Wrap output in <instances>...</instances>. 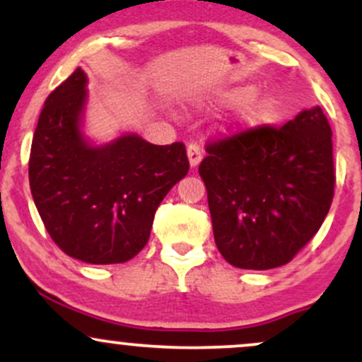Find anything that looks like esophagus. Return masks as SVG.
Returning a JSON list of instances; mask_svg holds the SVG:
<instances>
[{
  "label": "esophagus",
  "instance_id": "obj_1",
  "mask_svg": "<svg viewBox=\"0 0 362 362\" xmlns=\"http://www.w3.org/2000/svg\"><path fill=\"white\" fill-rule=\"evenodd\" d=\"M187 156H189V163L190 167H197L202 160V149L197 143H190L187 146Z\"/></svg>",
  "mask_w": 362,
  "mask_h": 362
}]
</instances>
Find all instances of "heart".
Returning <instances> with one entry per match:
<instances>
[{
    "label": "heart",
    "instance_id": "heart-1",
    "mask_svg": "<svg viewBox=\"0 0 362 362\" xmlns=\"http://www.w3.org/2000/svg\"><path fill=\"white\" fill-rule=\"evenodd\" d=\"M252 95V88H242L235 90L231 93L224 95V100L235 102L242 100V98L249 97L247 100L242 103L238 112H236V124L240 127H255L260 126V124L269 122V120L274 119L277 110V103L271 95Z\"/></svg>",
    "mask_w": 362,
    "mask_h": 362
}]
</instances>
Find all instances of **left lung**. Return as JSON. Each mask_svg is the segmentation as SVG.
Wrapping results in <instances>:
<instances>
[{
    "label": "left lung",
    "mask_w": 362,
    "mask_h": 362,
    "mask_svg": "<svg viewBox=\"0 0 362 362\" xmlns=\"http://www.w3.org/2000/svg\"><path fill=\"white\" fill-rule=\"evenodd\" d=\"M199 173L216 247L240 269L286 265L317 235L334 199L332 129L320 107L282 127L209 139Z\"/></svg>",
    "instance_id": "obj_1"
}]
</instances>
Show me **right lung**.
<instances>
[{
    "instance_id": "add662e5",
    "label": "right lung",
    "mask_w": 362,
    "mask_h": 362,
    "mask_svg": "<svg viewBox=\"0 0 362 362\" xmlns=\"http://www.w3.org/2000/svg\"><path fill=\"white\" fill-rule=\"evenodd\" d=\"M85 85L78 68L45 100L28 180L45 230L66 255L120 264L148 243L158 206L187 175L189 158L180 141L156 146L136 134L88 146L80 132Z\"/></svg>"
}]
</instances>
